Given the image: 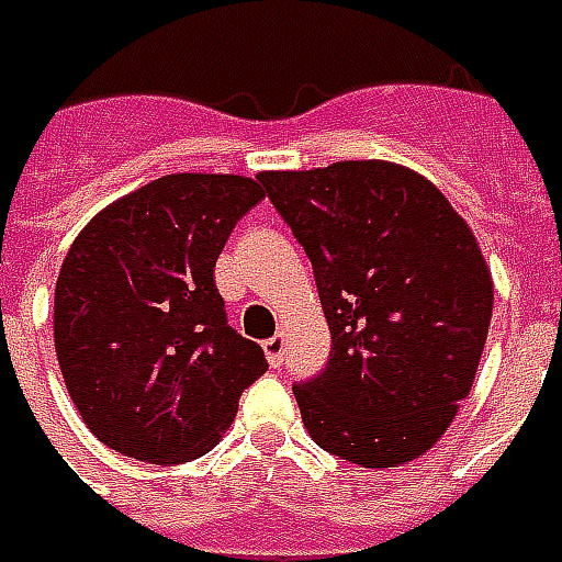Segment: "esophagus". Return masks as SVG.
I'll use <instances>...</instances> for the list:
<instances>
[{
	"instance_id": "obj_1",
	"label": "esophagus",
	"mask_w": 562,
	"mask_h": 562,
	"mask_svg": "<svg viewBox=\"0 0 562 562\" xmlns=\"http://www.w3.org/2000/svg\"><path fill=\"white\" fill-rule=\"evenodd\" d=\"M262 351H266V360H269V366H274V369H278V366L284 363V336L278 333V336L266 338V341H262Z\"/></svg>"
}]
</instances>
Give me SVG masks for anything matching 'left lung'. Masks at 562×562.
Listing matches in <instances>:
<instances>
[{
    "label": "left lung",
    "instance_id": "left-lung-1",
    "mask_svg": "<svg viewBox=\"0 0 562 562\" xmlns=\"http://www.w3.org/2000/svg\"><path fill=\"white\" fill-rule=\"evenodd\" d=\"M257 181L312 260L333 351L293 396L338 460L427 453L469 396L493 312L479 241L427 178L378 160Z\"/></svg>",
    "mask_w": 562,
    "mask_h": 562
}]
</instances>
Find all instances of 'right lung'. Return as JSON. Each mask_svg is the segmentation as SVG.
<instances>
[{
  "mask_svg": "<svg viewBox=\"0 0 562 562\" xmlns=\"http://www.w3.org/2000/svg\"><path fill=\"white\" fill-rule=\"evenodd\" d=\"M262 196L241 175H166L97 214L66 254L59 369L83 424L123 457H202L269 369L214 284L233 226Z\"/></svg>",
  "mask_w": 562,
  "mask_h": 562,
  "instance_id": "obj_1",
  "label": "right lung"
}]
</instances>
